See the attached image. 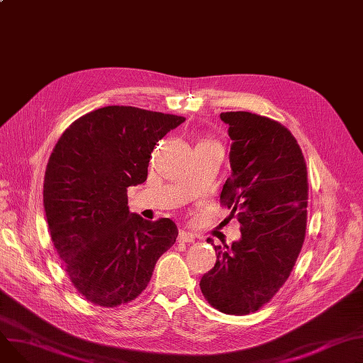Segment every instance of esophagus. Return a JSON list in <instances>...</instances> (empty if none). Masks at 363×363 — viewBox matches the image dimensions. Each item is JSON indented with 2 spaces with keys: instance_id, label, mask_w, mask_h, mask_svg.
Instances as JSON below:
<instances>
[{
  "instance_id": "esophagus-1",
  "label": "esophagus",
  "mask_w": 363,
  "mask_h": 363,
  "mask_svg": "<svg viewBox=\"0 0 363 363\" xmlns=\"http://www.w3.org/2000/svg\"><path fill=\"white\" fill-rule=\"evenodd\" d=\"M194 235L191 234V233H188V231H179V234H178V241L179 242H194Z\"/></svg>"
}]
</instances>
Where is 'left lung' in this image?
<instances>
[{
    "mask_svg": "<svg viewBox=\"0 0 363 363\" xmlns=\"http://www.w3.org/2000/svg\"><path fill=\"white\" fill-rule=\"evenodd\" d=\"M220 119L231 138L220 203L241 223V238L215 245L216 263L200 289L219 312L247 315L271 301L294 268L306 235L308 169L281 123L249 111L220 113Z\"/></svg>",
    "mask_w": 363,
    "mask_h": 363,
    "instance_id": "obj_1",
    "label": "left lung"
}]
</instances>
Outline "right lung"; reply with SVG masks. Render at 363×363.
Listing matches in <instances>:
<instances>
[{
	"instance_id": "1",
	"label": "right lung",
	"mask_w": 363,
	"mask_h": 363,
	"mask_svg": "<svg viewBox=\"0 0 363 363\" xmlns=\"http://www.w3.org/2000/svg\"><path fill=\"white\" fill-rule=\"evenodd\" d=\"M184 121L107 106L76 119L51 152L44 178L50 235L73 287L97 306L137 298L177 241L174 220L130 213L126 191L147 179L155 145Z\"/></svg>"
}]
</instances>
